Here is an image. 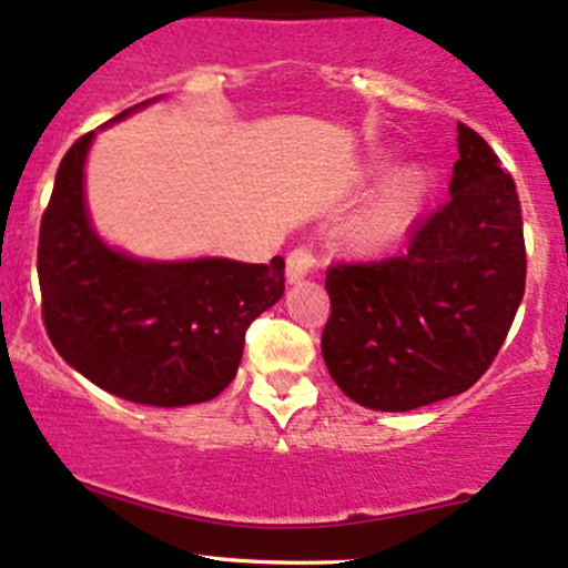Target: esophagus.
I'll return each instance as SVG.
<instances>
[{
	"label": "esophagus",
	"instance_id": "34e87169",
	"mask_svg": "<svg viewBox=\"0 0 568 568\" xmlns=\"http://www.w3.org/2000/svg\"><path fill=\"white\" fill-rule=\"evenodd\" d=\"M318 261H316V252L311 247H297L292 250L290 255H286V278L290 282H303V278L316 268Z\"/></svg>",
	"mask_w": 568,
	"mask_h": 568
}]
</instances>
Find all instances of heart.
<instances>
[{
  "mask_svg": "<svg viewBox=\"0 0 568 568\" xmlns=\"http://www.w3.org/2000/svg\"><path fill=\"white\" fill-rule=\"evenodd\" d=\"M387 160H374V171H382ZM426 194V173L422 165H403L387 179L379 197L363 210L349 226V242L361 250H376L395 240L413 221Z\"/></svg>",
  "mask_w": 568,
  "mask_h": 568,
  "instance_id": "obj_1",
  "label": "heart"
}]
</instances>
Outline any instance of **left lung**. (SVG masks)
Instances as JSON below:
<instances>
[{
  "instance_id": "obj_1",
  "label": "left lung",
  "mask_w": 568,
  "mask_h": 568,
  "mask_svg": "<svg viewBox=\"0 0 568 568\" xmlns=\"http://www.w3.org/2000/svg\"><path fill=\"white\" fill-rule=\"evenodd\" d=\"M527 282L516 184L485 139L458 123L450 200L416 223L400 255L334 263L321 353L337 387L403 413L460 395L489 368Z\"/></svg>"
}]
</instances>
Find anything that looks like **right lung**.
I'll list each match as a JSON object with an SVG mask.
<instances>
[{
  "label": "right lung",
  "mask_w": 568,
  "mask_h": 568,
  "mask_svg": "<svg viewBox=\"0 0 568 568\" xmlns=\"http://www.w3.org/2000/svg\"><path fill=\"white\" fill-rule=\"evenodd\" d=\"M91 142L94 131L65 152L41 215L37 268L49 339L68 366L123 400L158 408L213 400L236 376L247 326L284 295V257L168 263L113 250L91 226L83 197Z\"/></svg>",
  "instance_id": "add662e5"
}]
</instances>
